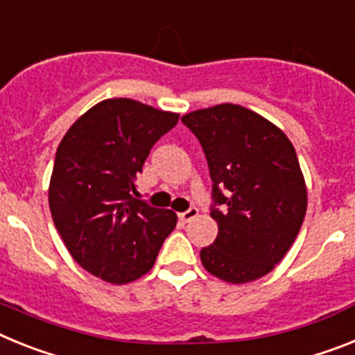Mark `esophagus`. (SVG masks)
<instances>
[{"mask_svg":"<svg viewBox=\"0 0 355 355\" xmlns=\"http://www.w3.org/2000/svg\"><path fill=\"white\" fill-rule=\"evenodd\" d=\"M196 216H198V209L191 207V209H187V211L180 212V214H178V218H180V220L184 221V223H187V221L195 220Z\"/></svg>","mask_w":355,"mask_h":355,"instance_id":"1","label":"esophagus"}]
</instances>
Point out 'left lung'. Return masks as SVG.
Masks as SVG:
<instances>
[{"label": "left lung", "instance_id": "8db88e82", "mask_svg": "<svg viewBox=\"0 0 355 355\" xmlns=\"http://www.w3.org/2000/svg\"><path fill=\"white\" fill-rule=\"evenodd\" d=\"M182 123L202 144L212 180L218 237L200 252L203 268L230 284L261 279L288 254L306 218V180L291 141L241 105L195 110Z\"/></svg>", "mask_w": 355, "mask_h": 355}]
</instances>
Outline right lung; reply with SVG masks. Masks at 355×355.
Wrapping results in <instances>:
<instances>
[{"instance_id": "obj_1", "label": "right lung", "mask_w": 355, "mask_h": 355, "mask_svg": "<svg viewBox=\"0 0 355 355\" xmlns=\"http://www.w3.org/2000/svg\"><path fill=\"white\" fill-rule=\"evenodd\" d=\"M178 114L130 98L103 100L62 137L49 211L71 257L98 279L126 284L148 273L177 214L134 198L135 178Z\"/></svg>"}]
</instances>
